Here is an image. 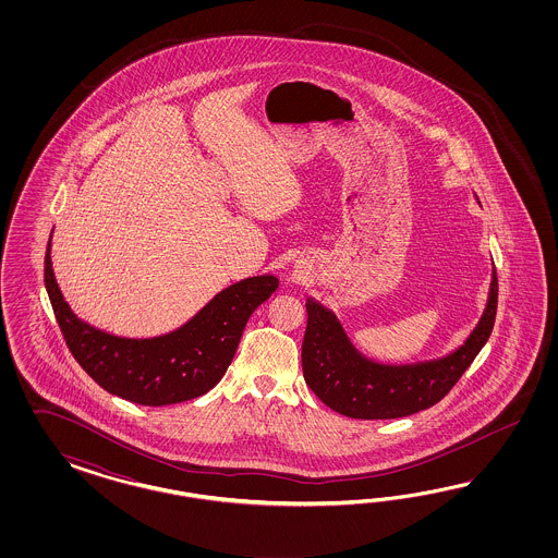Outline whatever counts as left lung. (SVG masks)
<instances>
[{
  "label": "left lung",
  "mask_w": 558,
  "mask_h": 558,
  "mask_svg": "<svg viewBox=\"0 0 558 558\" xmlns=\"http://www.w3.org/2000/svg\"><path fill=\"white\" fill-rule=\"evenodd\" d=\"M497 274L473 333L452 354L417 364H378L360 354L338 317L323 304L306 301L303 374L325 405L354 420L407 417L441 401L487 343L497 315Z\"/></svg>",
  "instance_id": "left-lung-1"
}]
</instances>
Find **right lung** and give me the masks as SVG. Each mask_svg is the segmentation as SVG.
Returning <instances> with one entry per match:
<instances>
[{
	"label": "right lung",
	"mask_w": 558,
	"mask_h": 558,
	"mask_svg": "<svg viewBox=\"0 0 558 558\" xmlns=\"http://www.w3.org/2000/svg\"><path fill=\"white\" fill-rule=\"evenodd\" d=\"M45 287L69 352L101 389L136 405H173L213 389L229 368L255 308L278 288L276 276H254L220 290L190 322L157 338L106 333L82 322L61 294L45 255Z\"/></svg>",
	"instance_id": "1"
}]
</instances>
